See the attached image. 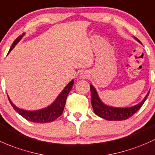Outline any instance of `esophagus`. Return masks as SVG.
Here are the masks:
<instances>
[{
	"label": "esophagus",
	"mask_w": 155,
	"mask_h": 155,
	"mask_svg": "<svg viewBox=\"0 0 155 155\" xmlns=\"http://www.w3.org/2000/svg\"><path fill=\"white\" fill-rule=\"evenodd\" d=\"M89 73L87 72V71H82V72H81V74H80V78H82V79H86V78H89Z\"/></svg>",
	"instance_id": "esophagus-1"
}]
</instances>
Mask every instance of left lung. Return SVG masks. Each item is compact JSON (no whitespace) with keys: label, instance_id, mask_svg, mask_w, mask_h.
I'll list each match as a JSON object with an SVG mask.
<instances>
[{"label":"left lung","instance_id":"1","mask_svg":"<svg viewBox=\"0 0 155 155\" xmlns=\"http://www.w3.org/2000/svg\"><path fill=\"white\" fill-rule=\"evenodd\" d=\"M135 39L138 41L139 42H140V41L137 38H135ZM90 90L91 103H92V108H93L94 112H95L97 116L109 121H122L125 120V119H127L128 118L131 117L135 113H137L141 108L144 102L146 101V98L149 96L150 92L149 91L148 92V94L145 97L144 99L140 102V104H138L131 107L119 108L110 107L104 104L101 101L95 87L92 85H90Z\"/></svg>","mask_w":155,"mask_h":155}]
</instances>
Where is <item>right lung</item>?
<instances>
[{
	"label": "right lung",
	"mask_w": 155,
	"mask_h": 155,
	"mask_svg": "<svg viewBox=\"0 0 155 155\" xmlns=\"http://www.w3.org/2000/svg\"><path fill=\"white\" fill-rule=\"evenodd\" d=\"M24 36V33L22 35H20L15 41L12 43V46H11L10 49L9 51V53L15 47V45L18 44V42L21 40ZM74 84V81H71L68 85L63 89V90L60 92V95L57 98V99L54 101V102L51 105L48 106V107L44 108V109L39 110H35V111H28L25 110L19 109L17 107L15 104H13L12 101H10L9 98V101L10 102L11 105L12 107L14 108L17 113H19L21 116H23L25 119L30 121L32 122H36V123H47V122H53L56 119L60 116L62 113L63 112L64 110L65 104H66V98L68 96V93L71 91L72 86Z\"/></svg>",
	"instance_id": "right-lung-1"
}]
</instances>
